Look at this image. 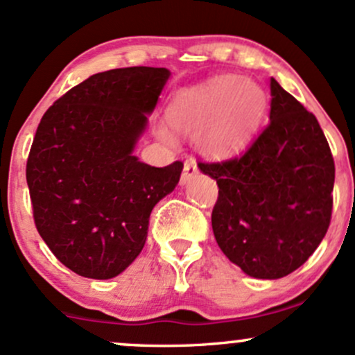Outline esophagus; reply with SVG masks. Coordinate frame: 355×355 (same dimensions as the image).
<instances>
[{
    "label": "esophagus",
    "mask_w": 355,
    "mask_h": 355,
    "mask_svg": "<svg viewBox=\"0 0 355 355\" xmlns=\"http://www.w3.org/2000/svg\"><path fill=\"white\" fill-rule=\"evenodd\" d=\"M198 173V168H197V163L193 162V159H189V162H185L184 165V173H182V178H180V184L182 185H187L190 180H192L193 177Z\"/></svg>",
    "instance_id": "obj_1"
}]
</instances>
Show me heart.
I'll return each mask as SVG.
<instances>
[{"mask_svg": "<svg viewBox=\"0 0 355 355\" xmlns=\"http://www.w3.org/2000/svg\"><path fill=\"white\" fill-rule=\"evenodd\" d=\"M268 96L254 80L237 73H220L173 96L168 121L175 130L196 135L197 150L205 158L224 162L251 145L266 116ZM171 141L166 130H158Z\"/></svg>", "mask_w": 355, "mask_h": 355, "instance_id": "1", "label": "heart"}]
</instances>
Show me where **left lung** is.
I'll use <instances>...</instances> for the list:
<instances>
[{"label":"left lung","instance_id":"8db88e82","mask_svg":"<svg viewBox=\"0 0 355 355\" xmlns=\"http://www.w3.org/2000/svg\"><path fill=\"white\" fill-rule=\"evenodd\" d=\"M198 168L219 187L217 244L252 278L290 275L325 237L336 180L330 146L317 118L275 79L266 130L243 157Z\"/></svg>","mask_w":355,"mask_h":355}]
</instances>
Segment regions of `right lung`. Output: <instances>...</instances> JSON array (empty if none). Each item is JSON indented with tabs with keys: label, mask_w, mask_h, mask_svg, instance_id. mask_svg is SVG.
<instances>
[{
	"label": "right lung",
	"mask_w": 355,
	"mask_h": 355,
	"mask_svg": "<svg viewBox=\"0 0 355 355\" xmlns=\"http://www.w3.org/2000/svg\"><path fill=\"white\" fill-rule=\"evenodd\" d=\"M170 73H94L38 124L26 162L35 225L55 258L84 278H114L138 258L151 210L180 180L182 162L157 168L135 155Z\"/></svg>",
	"instance_id": "add662e5"
}]
</instances>
